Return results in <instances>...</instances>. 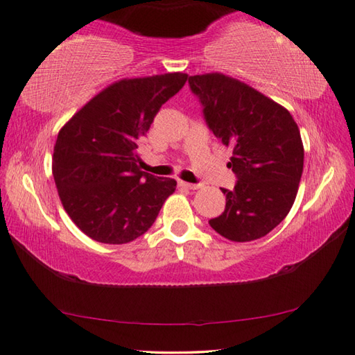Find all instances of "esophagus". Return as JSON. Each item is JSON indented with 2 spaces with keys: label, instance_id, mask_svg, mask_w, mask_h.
<instances>
[{
  "label": "esophagus",
  "instance_id": "1",
  "mask_svg": "<svg viewBox=\"0 0 355 355\" xmlns=\"http://www.w3.org/2000/svg\"><path fill=\"white\" fill-rule=\"evenodd\" d=\"M179 187H182V189H189V190H198V189H200V185H198V184H189V182L179 181Z\"/></svg>",
  "mask_w": 355,
  "mask_h": 355
}]
</instances>
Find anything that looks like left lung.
I'll return each instance as SVG.
<instances>
[{"mask_svg":"<svg viewBox=\"0 0 355 355\" xmlns=\"http://www.w3.org/2000/svg\"><path fill=\"white\" fill-rule=\"evenodd\" d=\"M206 123L233 149L227 163L236 174L233 190L222 189L225 211L209 220L223 238L248 243L286 219L298 192L304 149L297 122L284 106L220 73L190 76Z\"/></svg>","mask_w":355,"mask_h":355,"instance_id":"left-lung-1","label":"left lung"}]
</instances>
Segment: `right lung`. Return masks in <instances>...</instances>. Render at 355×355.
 Segmentation results:
<instances>
[{
	"label": "right lung",
	"instance_id": "1",
	"mask_svg": "<svg viewBox=\"0 0 355 355\" xmlns=\"http://www.w3.org/2000/svg\"><path fill=\"white\" fill-rule=\"evenodd\" d=\"M189 76L166 73L117 80L58 132L52 174L71 220L87 236L125 244L144 234L176 181L139 170L138 146L162 105Z\"/></svg>",
	"mask_w": 355,
	"mask_h": 355
}]
</instances>
